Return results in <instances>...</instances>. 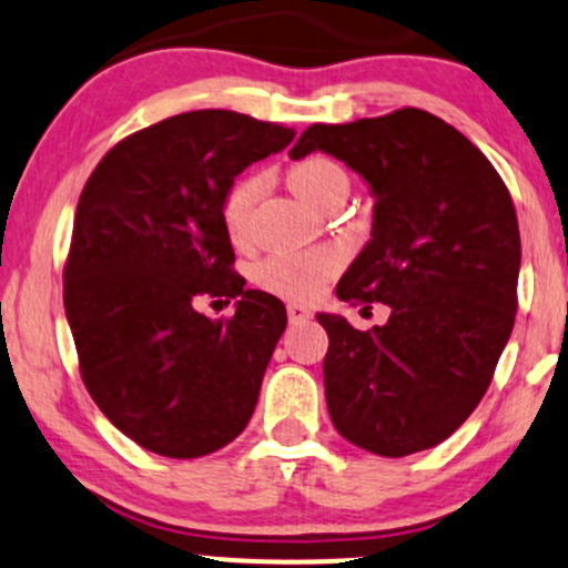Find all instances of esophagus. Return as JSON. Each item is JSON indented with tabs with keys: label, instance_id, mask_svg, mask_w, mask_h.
Returning a JSON list of instances; mask_svg holds the SVG:
<instances>
[{
	"label": "esophagus",
	"instance_id": "esophagus-1",
	"mask_svg": "<svg viewBox=\"0 0 568 568\" xmlns=\"http://www.w3.org/2000/svg\"><path fill=\"white\" fill-rule=\"evenodd\" d=\"M310 317H313V313H310L304 304H296V302L288 304V321L291 323H307Z\"/></svg>",
	"mask_w": 568,
	"mask_h": 568
}]
</instances>
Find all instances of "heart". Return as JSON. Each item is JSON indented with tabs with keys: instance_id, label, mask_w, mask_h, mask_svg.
Wrapping results in <instances>:
<instances>
[{
	"instance_id": "1",
	"label": "heart",
	"mask_w": 568,
	"mask_h": 568,
	"mask_svg": "<svg viewBox=\"0 0 568 568\" xmlns=\"http://www.w3.org/2000/svg\"><path fill=\"white\" fill-rule=\"evenodd\" d=\"M288 183L298 196L321 207L323 199L336 189H347V174L336 161L326 155H307L298 159L288 170ZM264 193V174L247 172L229 185L221 199V221L229 240L234 245L251 236V217L255 202ZM342 251L339 247H315L302 253H272L253 266V283L270 294L307 302L323 291V285L339 272Z\"/></svg>"
}]
</instances>
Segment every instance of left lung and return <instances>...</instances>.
I'll return each mask as SVG.
<instances>
[{
	"label": "left lung",
	"instance_id": "1",
	"mask_svg": "<svg viewBox=\"0 0 568 568\" xmlns=\"http://www.w3.org/2000/svg\"><path fill=\"white\" fill-rule=\"evenodd\" d=\"M323 151L375 193L372 240L342 274V302L388 304L358 332L317 315L328 415L353 445L385 458L428 450L466 420L515 326L520 232L513 196L458 129L404 108L353 123H313L291 159Z\"/></svg>",
	"mask_w": 568,
	"mask_h": 568
}]
</instances>
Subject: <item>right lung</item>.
I'll return each instance as SVG.
<instances>
[{
	"label": "right lung",
	"mask_w": 568,
	"mask_h": 568,
	"mask_svg": "<svg viewBox=\"0 0 568 568\" xmlns=\"http://www.w3.org/2000/svg\"><path fill=\"white\" fill-rule=\"evenodd\" d=\"M294 129L234 110H193L129 134L80 193L64 310L80 377L118 432L166 458H199L242 434L285 332V307L245 288L221 199ZM199 295L237 298L232 318Z\"/></svg>",
	"instance_id": "obj_1"
}]
</instances>
